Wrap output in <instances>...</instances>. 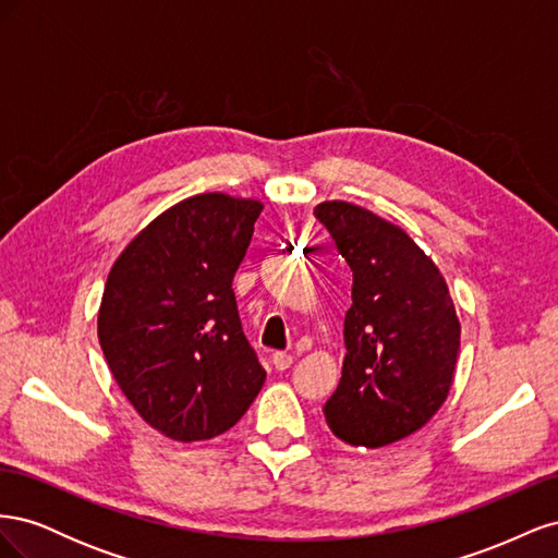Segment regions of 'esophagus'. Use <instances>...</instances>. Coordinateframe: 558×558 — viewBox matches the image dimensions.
<instances>
[{"instance_id":"esophagus-1","label":"esophagus","mask_w":558,"mask_h":558,"mask_svg":"<svg viewBox=\"0 0 558 558\" xmlns=\"http://www.w3.org/2000/svg\"><path fill=\"white\" fill-rule=\"evenodd\" d=\"M272 365L277 369H289L293 365V356H291V353H286V351H275L272 353Z\"/></svg>"}]
</instances>
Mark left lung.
Returning <instances> with one entry per match:
<instances>
[{
    "mask_svg": "<svg viewBox=\"0 0 558 558\" xmlns=\"http://www.w3.org/2000/svg\"><path fill=\"white\" fill-rule=\"evenodd\" d=\"M351 269L347 356L324 404L330 430L353 447L402 440L442 408L453 381L461 324L440 269L402 228L349 202H320Z\"/></svg>",
    "mask_w": 558,
    "mask_h": 558,
    "instance_id": "left-lung-1",
    "label": "left lung"
}]
</instances>
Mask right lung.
<instances>
[{
    "mask_svg": "<svg viewBox=\"0 0 558 558\" xmlns=\"http://www.w3.org/2000/svg\"><path fill=\"white\" fill-rule=\"evenodd\" d=\"M260 211L258 199L193 195L150 221L109 272L99 347L132 408L172 440L226 433L263 388L232 291Z\"/></svg>",
    "mask_w": 558,
    "mask_h": 558,
    "instance_id": "obj_1",
    "label": "right lung"
}]
</instances>
